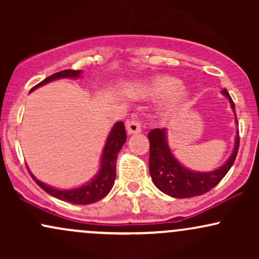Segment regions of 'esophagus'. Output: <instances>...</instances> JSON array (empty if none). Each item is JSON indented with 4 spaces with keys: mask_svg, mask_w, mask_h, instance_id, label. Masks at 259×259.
<instances>
[{
    "mask_svg": "<svg viewBox=\"0 0 259 259\" xmlns=\"http://www.w3.org/2000/svg\"><path fill=\"white\" fill-rule=\"evenodd\" d=\"M126 132L127 134H140L141 133V124L139 120H127L126 121Z\"/></svg>",
    "mask_w": 259,
    "mask_h": 259,
    "instance_id": "34e87169",
    "label": "esophagus"
}]
</instances>
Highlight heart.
Instances as JSON below:
<instances>
[{"instance_id":"heart-1","label":"heart","mask_w":259,"mask_h":259,"mask_svg":"<svg viewBox=\"0 0 259 259\" xmlns=\"http://www.w3.org/2000/svg\"><path fill=\"white\" fill-rule=\"evenodd\" d=\"M132 91L142 100L163 99L162 112L167 115L179 111L189 97L185 86L181 85L177 78L169 75H158L140 81L132 86Z\"/></svg>"}]
</instances>
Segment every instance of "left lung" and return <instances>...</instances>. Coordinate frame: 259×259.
I'll return each mask as SVG.
<instances>
[{"instance_id":"left-lung-1","label":"left lung","mask_w":259,"mask_h":259,"mask_svg":"<svg viewBox=\"0 0 259 259\" xmlns=\"http://www.w3.org/2000/svg\"><path fill=\"white\" fill-rule=\"evenodd\" d=\"M222 94L230 102L237 129L233 152L221 167L210 171H196L184 167L179 160L175 158L170 147H169L167 129H153L148 133L150 174L153 184L163 194L174 198H189L206 194L218 185L219 181L227 175L229 169L234 164L240 145L239 123L236 119L235 105L227 89H223Z\"/></svg>"}]
</instances>
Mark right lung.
<instances>
[{
  "mask_svg": "<svg viewBox=\"0 0 259 259\" xmlns=\"http://www.w3.org/2000/svg\"><path fill=\"white\" fill-rule=\"evenodd\" d=\"M81 76V70H62V72L52 74L51 76L42 80L41 82H38L36 86L31 89L40 88V86L49 84V82L55 81L58 79H78ZM126 141V133L125 127H124L123 121H117V123L113 125V127L109 132L108 136H107L105 147H103L102 156H101L100 160V169L97 171L96 175L90 181L85 183L84 185L74 187V189H57V187H53L51 185H47V184L42 183L32 175L30 169L28 168L29 173H30L31 178L36 181V184L41 189L45 190L47 194H50L53 197L58 198L61 201L69 202L73 204H90L94 202H97L102 200L103 197H106L109 194V191L112 190L113 184L115 180V164H117V157L119 151L123 147V145Z\"/></svg>",
  "mask_w": 259,
  "mask_h": 259,
  "instance_id": "obj_1",
  "label": "right lung"
}]
</instances>
